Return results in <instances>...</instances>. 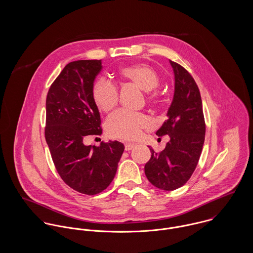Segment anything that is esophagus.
I'll list each match as a JSON object with an SVG mask.
<instances>
[{"label":"esophagus","mask_w":253,"mask_h":253,"mask_svg":"<svg viewBox=\"0 0 253 253\" xmlns=\"http://www.w3.org/2000/svg\"><path fill=\"white\" fill-rule=\"evenodd\" d=\"M135 145L132 144V143H126L125 144V150L126 151H130L132 148H134Z\"/></svg>","instance_id":"1"}]
</instances>
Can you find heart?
Instances as JSON below:
<instances>
[{"label":"heart","mask_w":253,"mask_h":253,"mask_svg":"<svg viewBox=\"0 0 253 253\" xmlns=\"http://www.w3.org/2000/svg\"><path fill=\"white\" fill-rule=\"evenodd\" d=\"M118 78L146 91L150 102L158 100V93L152 91L159 85L160 78L156 71L144 63H136L121 68ZM91 97L95 106L102 112H110L115 108L119 99L117 87L104 79L96 80L91 86ZM152 119L142 113H132L120 110L110 116L106 122V130L111 137L121 140H135L142 130L151 127Z\"/></svg>","instance_id":"b5f03b06"}]
</instances>
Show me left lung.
<instances>
[{"label": "left lung", "mask_w": 253, "mask_h": 253, "mask_svg": "<svg viewBox=\"0 0 253 253\" xmlns=\"http://www.w3.org/2000/svg\"><path fill=\"white\" fill-rule=\"evenodd\" d=\"M174 73V94L168 120L158 136L169 135L166 148L156 153L145 165V174L155 187L172 191L182 187L193 174L203 151L206 124L199 87L185 68L169 60Z\"/></svg>", "instance_id": "left-lung-1"}]
</instances>
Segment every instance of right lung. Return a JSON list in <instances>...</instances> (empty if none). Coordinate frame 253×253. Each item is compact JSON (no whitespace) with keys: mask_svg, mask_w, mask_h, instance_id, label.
<instances>
[{"mask_svg":"<svg viewBox=\"0 0 253 253\" xmlns=\"http://www.w3.org/2000/svg\"><path fill=\"white\" fill-rule=\"evenodd\" d=\"M102 69L101 60L68 63L47 92L45 141L56 170L75 191L96 195L115 177L125 146L119 141L84 145L89 135H101V120L91 86Z\"/></svg>","mask_w":253,"mask_h":253,"instance_id":"add662e5","label":"right lung"}]
</instances>
